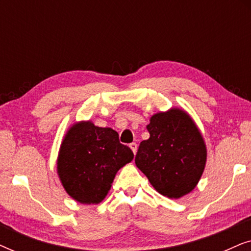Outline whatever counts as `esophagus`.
I'll list each match as a JSON object with an SVG mask.
<instances>
[{
	"instance_id": "obj_1",
	"label": "esophagus",
	"mask_w": 251,
	"mask_h": 251,
	"mask_svg": "<svg viewBox=\"0 0 251 251\" xmlns=\"http://www.w3.org/2000/svg\"><path fill=\"white\" fill-rule=\"evenodd\" d=\"M129 146H130V149L132 150L133 154H136V153H137V149H138V146H137V144H136V143H131Z\"/></svg>"
}]
</instances>
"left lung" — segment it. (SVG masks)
Returning <instances> with one entry per match:
<instances>
[{
    "mask_svg": "<svg viewBox=\"0 0 251 251\" xmlns=\"http://www.w3.org/2000/svg\"><path fill=\"white\" fill-rule=\"evenodd\" d=\"M150 138L140 143L135 162L152 186L170 199L192 192L203 174L207 147L193 119L170 108L150 119Z\"/></svg>",
    "mask_w": 251,
    "mask_h": 251,
    "instance_id": "1",
    "label": "left lung"
}]
</instances>
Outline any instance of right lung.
<instances>
[{"mask_svg":"<svg viewBox=\"0 0 251 251\" xmlns=\"http://www.w3.org/2000/svg\"><path fill=\"white\" fill-rule=\"evenodd\" d=\"M133 159L132 151L112 128L76 122L60 145L57 171L65 191L83 204H98L111 190L118 171Z\"/></svg>","mask_w":251,"mask_h":251,"instance_id":"add662e5","label":"right lung"}]
</instances>
